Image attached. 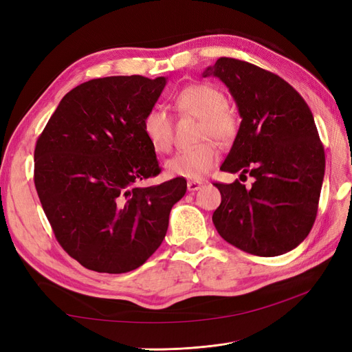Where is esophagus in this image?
<instances>
[{"label":"esophagus","instance_id":"34e87169","mask_svg":"<svg viewBox=\"0 0 352 352\" xmlns=\"http://www.w3.org/2000/svg\"><path fill=\"white\" fill-rule=\"evenodd\" d=\"M201 186H202V182H199V180H189L188 182V190H190V192H195V190H198Z\"/></svg>","mask_w":352,"mask_h":352}]
</instances>
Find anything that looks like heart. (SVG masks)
Instances as JSON below:
<instances>
[{
    "label": "heart",
    "instance_id": "1",
    "mask_svg": "<svg viewBox=\"0 0 352 352\" xmlns=\"http://www.w3.org/2000/svg\"><path fill=\"white\" fill-rule=\"evenodd\" d=\"M226 95L216 85L194 83L180 89L175 97L177 110L201 119L198 140L211 138L220 145H229L236 138L239 122L235 110L226 104ZM144 135L157 153L170 151L173 144V123L167 111L154 107L142 120ZM219 162V151L210 142L177 151L166 162V172L173 177L201 179Z\"/></svg>",
    "mask_w": 352,
    "mask_h": 352
}]
</instances>
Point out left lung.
I'll return each instance as SVG.
<instances>
[{"label":"left lung","instance_id":"8db88e82","mask_svg":"<svg viewBox=\"0 0 352 352\" xmlns=\"http://www.w3.org/2000/svg\"><path fill=\"white\" fill-rule=\"evenodd\" d=\"M210 74L229 88L242 117L220 170L254 177L251 188L238 179L214 184L221 202L212 223L245 252L285 254L310 233L324 177V148L311 110L286 80L251 63L220 57L204 78Z\"/></svg>","mask_w":352,"mask_h":352}]
</instances>
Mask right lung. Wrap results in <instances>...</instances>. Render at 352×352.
Instances as JSON below:
<instances>
[{
	"instance_id": "obj_1",
	"label": "right lung",
	"mask_w": 352,
	"mask_h": 352,
	"mask_svg": "<svg viewBox=\"0 0 352 352\" xmlns=\"http://www.w3.org/2000/svg\"><path fill=\"white\" fill-rule=\"evenodd\" d=\"M166 78L110 76L67 92L35 146V188L56 239L70 257L98 273H126L162 245L170 210L186 192L157 176L155 150L142 120Z\"/></svg>"
}]
</instances>
